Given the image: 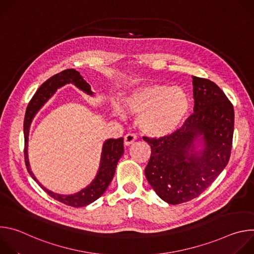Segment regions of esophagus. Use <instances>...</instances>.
<instances>
[{
  "label": "esophagus",
  "instance_id": "obj_1",
  "mask_svg": "<svg viewBox=\"0 0 254 254\" xmlns=\"http://www.w3.org/2000/svg\"><path fill=\"white\" fill-rule=\"evenodd\" d=\"M136 139V136L135 134L133 133H127L125 135V138H124V142H125V146H129V144H131L134 140Z\"/></svg>",
  "mask_w": 254,
  "mask_h": 254
}]
</instances>
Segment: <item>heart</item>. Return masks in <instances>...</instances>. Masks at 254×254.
Returning <instances> with one entry per match:
<instances>
[{
    "label": "heart",
    "mask_w": 254,
    "mask_h": 254,
    "mask_svg": "<svg viewBox=\"0 0 254 254\" xmlns=\"http://www.w3.org/2000/svg\"><path fill=\"white\" fill-rule=\"evenodd\" d=\"M123 107L137 117V127L152 138H166L182 127L190 111L189 95L179 87L150 83L137 86L123 97ZM114 113L122 117L119 106Z\"/></svg>",
    "instance_id": "1"
}]
</instances>
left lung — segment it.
<instances>
[{
    "label": "left lung",
    "mask_w": 254,
    "mask_h": 254,
    "mask_svg": "<svg viewBox=\"0 0 254 254\" xmlns=\"http://www.w3.org/2000/svg\"><path fill=\"white\" fill-rule=\"evenodd\" d=\"M192 78L194 114L169 137H143L152 149L146 178L156 194L172 205L202 194L224 170L231 153V102L211 80Z\"/></svg>",
    "instance_id": "obj_1"
}]
</instances>
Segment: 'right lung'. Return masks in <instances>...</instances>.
<instances>
[{
	"instance_id": "add662e5",
	"label": "right lung",
	"mask_w": 254,
	"mask_h": 254,
	"mask_svg": "<svg viewBox=\"0 0 254 254\" xmlns=\"http://www.w3.org/2000/svg\"><path fill=\"white\" fill-rule=\"evenodd\" d=\"M73 84L78 89L83 91L84 93L94 96L93 92L91 91L90 85L81 77L80 73L75 69H66L60 73L52 76L47 81H45L35 93L33 98L31 99L24 119V136H25V162L27 166V170L31 177L38 183V185L52 198L55 200L72 207H85L95 200H97L107 189L108 185L111 184L112 180L115 176L117 165L119 160L124 155V138H108L105 139L100 155V162L98 171L91 181V183L87 185L85 188L81 189L77 193L70 194V195H63L52 192L45 188L38 179L35 177L29 162L28 156V140H29V132L31 124L38 114V112L44 106V104L54 95L57 89L63 87L66 84Z\"/></svg>"
}]
</instances>
